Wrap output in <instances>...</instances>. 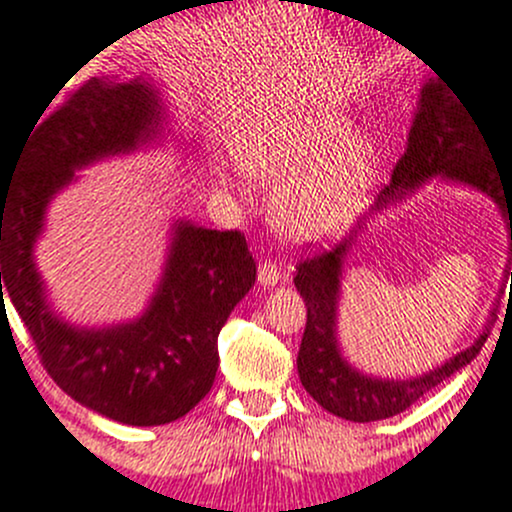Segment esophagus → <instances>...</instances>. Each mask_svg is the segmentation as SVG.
I'll return each mask as SVG.
<instances>
[{"label":"esophagus","instance_id":"obj_1","mask_svg":"<svg viewBox=\"0 0 512 512\" xmlns=\"http://www.w3.org/2000/svg\"><path fill=\"white\" fill-rule=\"evenodd\" d=\"M280 280H282L280 265H277L275 260L262 262L260 270H257V282H260V285H265V287H272V285H277Z\"/></svg>","mask_w":512,"mask_h":512}]
</instances>
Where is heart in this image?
Returning a JSON list of instances; mask_svg holds the SVG:
<instances>
[{"label": "heart", "instance_id": "heart-1", "mask_svg": "<svg viewBox=\"0 0 512 512\" xmlns=\"http://www.w3.org/2000/svg\"><path fill=\"white\" fill-rule=\"evenodd\" d=\"M350 135V119L320 109L270 119L242 137V170L262 185L280 187L272 222L285 240H332L365 210L377 152L367 137Z\"/></svg>", "mask_w": 512, "mask_h": 512}]
</instances>
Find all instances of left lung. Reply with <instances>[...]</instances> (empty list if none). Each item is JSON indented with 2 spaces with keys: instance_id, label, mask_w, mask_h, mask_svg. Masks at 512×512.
I'll use <instances>...</instances> for the list:
<instances>
[{
  "instance_id": "left-lung-1",
  "label": "left lung",
  "mask_w": 512,
  "mask_h": 512,
  "mask_svg": "<svg viewBox=\"0 0 512 512\" xmlns=\"http://www.w3.org/2000/svg\"><path fill=\"white\" fill-rule=\"evenodd\" d=\"M430 177L463 182L485 192L498 205L508 222V235L512 240V172L503 170L490 157V145L480 124L470 117L453 89L448 84L430 79L420 89L418 112L410 127L408 150L400 157L393 170V180L382 187L377 195L375 212L382 207L403 200L405 192H413ZM362 232V222L342 237L335 247L312 255L297 265L295 287L307 307V325L302 335L300 352H297V372L307 393L317 400V405L337 418L352 423H372L403 413L410 405L418 403L425 393L440 385L445 377L468 365L488 340L490 325L498 315L490 312L483 335L445 360L435 370L425 372L410 380H382V377L365 375L355 370L342 357L337 345V297H340L342 262L347 252L357 242ZM512 242L505 265V280H510L512 295ZM508 295V300H510Z\"/></svg>"
}]
</instances>
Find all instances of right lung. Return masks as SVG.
<instances>
[{
  "label": "right lung",
  "mask_w": 512,
  "mask_h": 512,
  "mask_svg": "<svg viewBox=\"0 0 512 512\" xmlns=\"http://www.w3.org/2000/svg\"><path fill=\"white\" fill-rule=\"evenodd\" d=\"M162 119L160 92L147 79L92 77L39 122L17 172L0 182L2 300H12L44 370L64 393L140 428L172 423L210 393L220 365L217 335L257 277L245 235L177 222L145 315L102 330L54 315L32 247L47 205L74 180V170L147 145L160 135Z\"/></svg>",
  "instance_id": "add662e5"
}]
</instances>
